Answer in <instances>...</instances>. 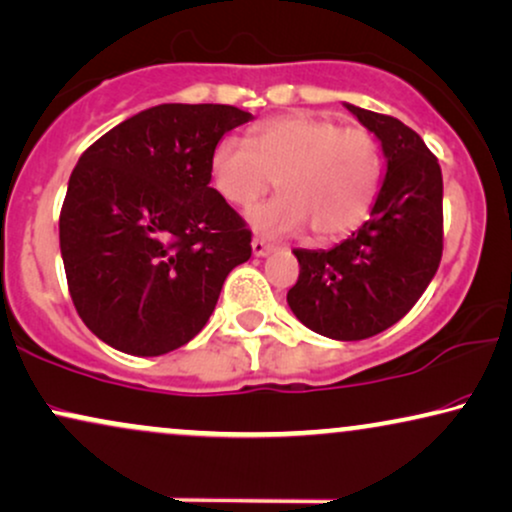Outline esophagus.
Returning <instances> with one entry per match:
<instances>
[{
    "label": "esophagus",
    "instance_id": "1",
    "mask_svg": "<svg viewBox=\"0 0 512 512\" xmlns=\"http://www.w3.org/2000/svg\"><path fill=\"white\" fill-rule=\"evenodd\" d=\"M271 250H274V243H269L264 236H255V238H252V255H255V257L269 255Z\"/></svg>",
    "mask_w": 512,
    "mask_h": 512
}]
</instances>
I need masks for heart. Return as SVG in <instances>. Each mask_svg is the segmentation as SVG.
I'll return each instance as SVG.
<instances>
[{
    "instance_id": "1",
    "label": "heart",
    "mask_w": 512,
    "mask_h": 512,
    "mask_svg": "<svg viewBox=\"0 0 512 512\" xmlns=\"http://www.w3.org/2000/svg\"><path fill=\"white\" fill-rule=\"evenodd\" d=\"M210 174L219 196L243 210L276 184L281 196L250 212L255 229L293 234L309 226L316 241H335L371 212L383 160L366 127L300 111L252 127L248 146L234 137L219 141Z\"/></svg>"
}]
</instances>
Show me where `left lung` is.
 I'll return each instance as SVG.
<instances>
[{"label":"left lung","instance_id":"8db88e82","mask_svg":"<svg viewBox=\"0 0 512 512\" xmlns=\"http://www.w3.org/2000/svg\"><path fill=\"white\" fill-rule=\"evenodd\" d=\"M345 106L380 139L387 174L371 219L347 241L333 250H293L300 276L288 304L314 333L366 340L409 314L437 274L444 250L442 170L401 120Z\"/></svg>","mask_w":512,"mask_h":512}]
</instances>
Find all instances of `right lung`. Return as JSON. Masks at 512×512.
Here are the masks:
<instances>
[{
    "label": "right lung",
    "instance_id": "add662e5",
    "mask_svg": "<svg viewBox=\"0 0 512 512\" xmlns=\"http://www.w3.org/2000/svg\"><path fill=\"white\" fill-rule=\"evenodd\" d=\"M252 120L222 103H163L120 122L77 160L58 236L84 326L134 357L203 331L252 231L210 186V158Z\"/></svg>",
    "mask_w": 512,
    "mask_h": 512
}]
</instances>
